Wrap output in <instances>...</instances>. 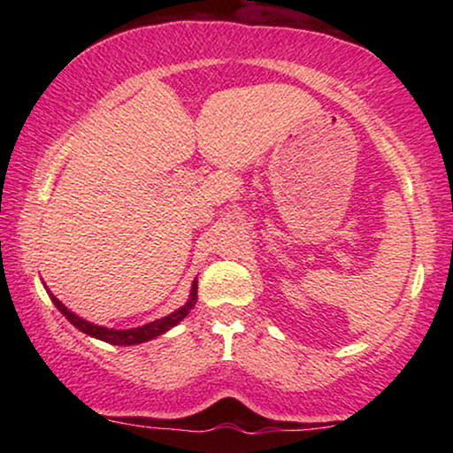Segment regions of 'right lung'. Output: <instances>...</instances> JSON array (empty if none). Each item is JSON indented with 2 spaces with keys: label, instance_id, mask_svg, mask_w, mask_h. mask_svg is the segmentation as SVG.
<instances>
[{
  "label": "right lung",
  "instance_id": "1",
  "mask_svg": "<svg viewBox=\"0 0 453 453\" xmlns=\"http://www.w3.org/2000/svg\"><path fill=\"white\" fill-rule=\"evenodd\" d=\"M51 301L55 303V307H58L59 311L64 313L67 319H70V324L76 326L80 332L88 334V336H92V338L104 340V342H109V344L129 346V344H142V342H146V340L157 338V336H160V334H165L166 330H171L173 326H177L179 321H181L185 315H188L191 309H194V305H196V301H197V282L194 280V284H191L189 301L185 303L181 309H177V311H173L171 315H166V318H163V319L150 321V324H146V326H142V327H134V330H109V327L88 324V321H84L82 318H78L76 313H72L70 309H67L59 299H55L53 295H51Z\"/></svg>",
  "mask_w": 453,
  "mask_h": 453
}]
</instances>
